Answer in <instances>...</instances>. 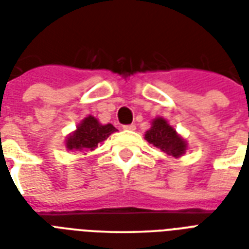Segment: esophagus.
Returning <instances> with one entry per match:
<instances>
[{
	"instance_id": "esophagus-1",
	"label": "esophagus",
	"mask_w": 249,
	"mask_h": 249,
	"mask_svg": "<svg viewBox=\"0 0 249 249\" xmlns=\"http://www.w3.org/2000/svg\"><path fill=\"white\" fill-rule=\"evenodd\" d=\"M123 129H124V130H136V125L134 124L124 125V126H123Z\"/></svg>"
}]
</instances>
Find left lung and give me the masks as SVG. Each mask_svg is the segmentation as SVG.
<instances>
[{"label": "left lung", "instance_id": "8db88e82", "mask_svg": "<svg viewBox=\"0 0 249 249\" xmlns=\"http://www.w3.org/2000/svg\"><path fill=\"white\" fill-rule=\"evenodd\" d=\"M144 140L156 148H160L166 156L174 159L185 155L189 148L187 141L178 134L177 130L164 117H155L152 120L151 128L144 133Z\"/></svg>", "mask_w": 249, "mask_h": 249}]
</instances>
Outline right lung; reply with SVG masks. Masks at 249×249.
<instances>
[{
    "instance_id": "1",
    "label": "right lung",
    "mask_w": 249,
    "mask_h": 249,
    "mask_svg": "<svg viewBox=\"0 0 249 249\" xmlns=\"http://www.w3.org/2000/svg\"><path fill=\"white\" fill-rule=\"evenodd\" d=\"M117 129L112 124H101L93 115L84 117L76 130L66 138V148L68 151H93L98 144L108 138Z\"/></svg>"
}]
</instances>
